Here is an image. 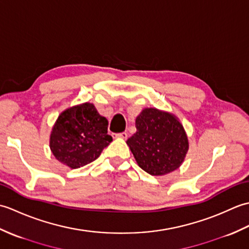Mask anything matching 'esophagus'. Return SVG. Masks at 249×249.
Wrapping results in <instances>:
<instances>
[{
    "instance_id": "34e87169",
    "label": "esophagus",
    "mask_w": 249,
    "mask_h": 249,
    "mask_svg": "<svg viewBox=\"0 0 249 249\" xmlns=\"http://www.w3.org/2000/svg\"><path fill=\"white\" fill-rule=\"evenodd\" d=\"M116 137H118V138H121V139H126V138H127V133H120V134L116 135Z\"/></svg>"
}]
</instances>
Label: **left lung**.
<instances>
[{
	"label": "left lung",
	"instance_id": "obj_1",
	"mask_svg": "<svg viewBox=\"0 0 249 249\" xmlns=\"http://www.w3.org/2000/svg\"><path fill=\"white\" fill-rule=\"evenodd\" d=\"M136 134L126 143L142 170L158 177L179 168L189 142L176 115L156 108H144L136 118Z\"/></svg>",
	"mask_w": 249,
	"mask_h": 249
}]
</instances>
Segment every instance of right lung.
<instances>
[{"mask_svg":"<svg viewBox=\"0 0 249 249\" xmlns=\"http://www.w3.org/2000/svg\"><path fill=\"white\" fill-rule=\"evenodd\" d=\"M108 120L91 103L67 108L52 127L49 146L55 160L71 169H78L97 160L110 144Z\"/></svg>","mask_w":249,"mask_h":249,"instance_id":"add662e5","label":"right lung"}]
</instances>
